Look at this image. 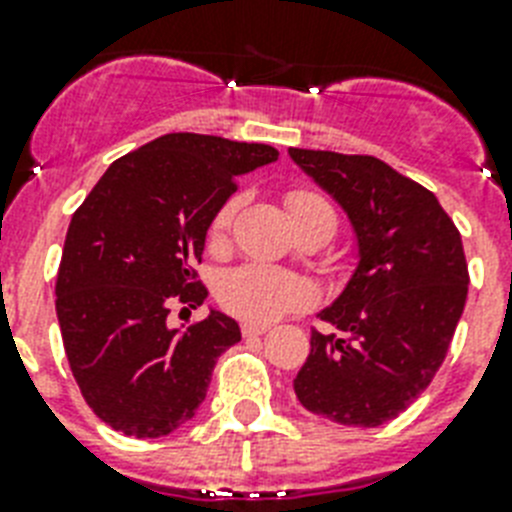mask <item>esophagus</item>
Returning a JSON list of instances; mask_svg holds the SVG:
<instances>
[{
  "label": "esophagus",
  "instance_id": "1",
  "mask_svg": "<svg viewBox=\"0 0 512 512\" xmlns=\"http://www.w3.org/2000/svg\"><path fill=\"white\" fill-rule=\"evenodd\" d=\"M268 331L265 323H242V334L244 336H263Z\"/></svg>",
  "mask_w": 512,
  "mask_h": 512
}]
</instances>
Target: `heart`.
<instances>
[{"label":"heart","instance_id":"b5f03b06","mask_svg":"<svg viewBox=\"0 0 512 512\" xmlns=\"http://www.w3.org/2000/svg\"><path fill=\"white\" fill-rule=\"evenodd\" d=\"M284 202L299 234L310 231V228H321L328 236H334L339 218H336L334 205L323 197L321 191L297 186V189L286 191ZM236 210H239V197H228L215 210L213 220H210V231H207L210 242L220 244L226 239L228 228L236 218ZM315 297H318V292L305 276L260 263H247L228 270L218 284L220 305L226 307L228 313H234L236 318H244L249 323H270L281 315L294 313V310H305V307L313 305Z\"/></svg>","mask_w":512,"mask_h":512}]
</instances>
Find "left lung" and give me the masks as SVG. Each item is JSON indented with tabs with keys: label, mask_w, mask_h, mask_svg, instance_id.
Wrapping results in <instances>:
<instances>
[{
	"label": "left lung",
	"mask_w": 512,
	"mask_h": 512,
	"mask_svg": "<svg viewBox=\"0 0 512 512\" xmlns=\"http://www.w3.org/2000/svg\"><path fill=\"white\" fill-rule=\"evenodd\" d=\"M350 215L360 263L313 328L297 400L342 426L373 429L413 405L442 368L468 297L458 226L439 199L371 155L289 149Z\"/></svg>",
	"instance_id": "8db88e82"
}]
</instances>
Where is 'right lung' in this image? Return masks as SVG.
Instances as JSON below:
<instances>
[{
  "mask_svg": "<svg viewBox=\"0 0 512 512\" xmlns=\"http://www.w3.org/2000/svg\"><path fill=\"white\" fill-rule=\"evenodd\" d=\"M273 160L270 144L165 134L112 162L73 213L54 307L83 400L115 431H176L205 400L218 357L242 339L218 310L189 328L168 315L205 302L194 263L210 220L236 178Z\"/></svg>",
  "mask_w": 512,
  "mask_h": 512,
  "instance_id": "1",
  "label": "right lung"
}]
</instances>
